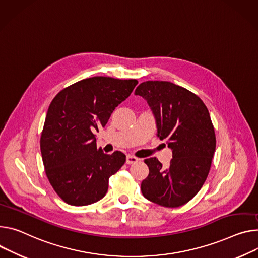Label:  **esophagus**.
Here are the masks:
<instances>
[{
	"mask_svg": "<svg viewBox=\"0 0 258 258\" xmlns=\"http://www.w3.org/2000/svg\"><path fill=\"white\" fill-rule=\"evenodd\" d=\"M138 160H139V158H137L134 155H127L126 156V163H128V165H131V163H136Z\"/></svg>",
	"mask_w": 258,
	"mask_h": 258,
	"instance_id": "34e87169",
	"label": "esophagus"
}]
</instances>
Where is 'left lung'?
Wrapping results in <instances>:
<instances>
[{
  "instance_id": "8db88e82",
  "label": "left lung",
  "mask_w": 258,
  "mask_h": 258,
  "mask_svg": "<svg viewBox=\"0 0 258 258\" xmlns=\"http://www.w3.org/2000/svg\"><path fill=\"white\" fill-rule=\"evenodd\" d=\"M135 95L147 101L157 137L168 140L173 152L167 169L156 157L144 160L149 175L142 181L141 191L159 206H183L202 188L215 152L216 137L209 111L194 92L168 81L143 82Z\"/></svg>"
}]
</instances>
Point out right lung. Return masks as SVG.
<instances>
[{"instance_id":"add662e5","label":"right lung","mask_w":258,"mask_h":258,"mask_svg":"<svg viewBox=\"0 0 258 258\" xmlns=\"http://www.w3.org/2000/svg\"><path fill=\"white\" fill-rule=\"evenodd\" d=\"M136 79L97 76L60 90L52 100L41 134V154L54 191L71 206L103 199L109 178L125 162L121 151L105 154L93 134L104 127L115 108L126 100Z\"/></svg>"}]
</instances>
